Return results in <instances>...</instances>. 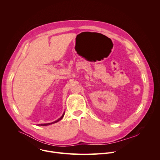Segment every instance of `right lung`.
<instances>
[{
    "label": "right lung",
    "instance_id": "obj_1",
    "mask_svg": "<svg viewBox=\"0 0 160 160\" xmlns=\"http://www.w3.org/2000/svg\"><path fill=\"white\" fill-rule=\"evenodd\" d=\"M63 116H64V114H63L62 116V117H61L60 118H59L58 120H56V121H55V122H52V123H43V124H39L38 125H40V126H47V125H51V124H52V123H56V122H59V120H61Z\"/></svg>",
    "mask_w": 160,
    "mask_h": 160
}]
</instances>
